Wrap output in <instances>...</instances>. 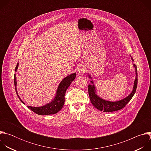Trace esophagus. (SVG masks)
<instances>
[{
    "label": "esophagus",
    "instance_id": "esophagus-1",
    "mask_svg": "<svg viewBox=\"0 0 151 151\" xmlns=\"http://www.w3.org/2000/svg\"><path fill=\"white\" fill-rule=\"evenodd\" d=\"M85 67L83 65H81L80 66L79 68H78V69L77 70V73L78 75H82L83 73H85Z\"/></svg>",
    "mask_w": 151,
    "mask_h": 151
}]
</instances>
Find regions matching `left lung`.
<instances>
[{"mask_svg":"<svg viewBox=\"0 0 151 151\" xmlns=\"http://www.w3.org/2000/svg\"><path fill=\"white\" fill-rule=\"evenodd\" d=\"M132 59L133 61V59L132 58ZM134 67L135 68L136 76L134 82L133 90L130 95L127 96V97H125V99L119 101H106L102 99L100 97H99L96 94L95 87L93 85V81H91L93 85H88V94H89L91 102L96 108H97L100 111L106 112L116 111L122 109L123 107H124L125 105L130 101V100L132 99V97H133L134 94L136 93L137 85V67L135 64H134ZM88 76H89L90 78H91L90 75H88Z\"/></svg>","mask_w":151,"mask_h":151,"instance_id":"left-lung-1","label":"left lung"}]
</instances>
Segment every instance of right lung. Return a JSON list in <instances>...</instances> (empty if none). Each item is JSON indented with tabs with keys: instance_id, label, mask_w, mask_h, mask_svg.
<instances>
[{
	"instance_id": "1",
	"label": "right lung",
	"mask_w": 151,
	"mask_h": 151,
	"mask_svg": "<svg viewBox=\"0 0 151 151\" xmlns=\"http://www.w3.org/2000/svg\"><path fill=\"white\" fill-rule=\"evenodd\" d=\"M18 62L17 64L16 68L15 69V71L16 72L18 69ZM76 77V73H72L65 78H64L60 83L58 85V87L57 90L56 96L53 100H52L51 102L48 103L47 104H45V106H43L41 107H32L30 106H28L27 107L32 110L33 112L36 113L37 115H52L57 114L58 111H60L61 108L63 107L64 103V96L66 94V91L67 89L69 88L70 83L72 82L75 79ZM14 85H15V91L17 93V94L19 98V99L21 100L23 104L24 103L21 100L20 97L18 95L17 90V81H16V76L15 75H14Z\"/></svg>"
}]
</instances>
